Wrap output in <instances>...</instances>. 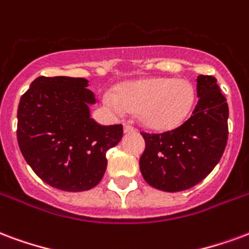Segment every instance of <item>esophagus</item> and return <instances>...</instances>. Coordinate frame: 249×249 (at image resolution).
<instances>
[{
	"label": "esophagus",
	"mask_w": 249,
	"mask_h": 249,
	"mask_svg": "<svg viewBox=\"0 0 249 249\" xmlns=\"http://www.w3.org/2000/svg\"><path fill=\"white\" fill-rule=\"evenodd\" d=\"M135 131V127L131 126L130 123H124V132H134Z\"/></svg>",
	"instance_id": "34e87169"
}]
</instances>
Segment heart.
I'll use <instances>...</instances> for the list:
<instances>
[{
  "label": "heart",
  "instance_id": "b5f03b06",
  "mask_svg": "<svg viewBox=\"0 0 249 249\" xmlns=\"http://www.w3.org/2000/svg\"><path fill=\"white\" fill-rule=\"evenodd\" d=\"M196 98L195 87L186 79L147 78L124 83L111 94L103 97V102L114 111L121 107L139 118L154 130H168L184 122Z\"/></svg>",
  "mask_w": 249,
  "mask_h": 249
}]
</instances>
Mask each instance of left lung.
Listing matches in <instances>:
<instances>
[{
	"label": "left lung",
	"instance_id": "1",
	"mask_svg": "<svg viewBox=\"0 0 249 249\" xmlns=\"http://www.w3.org/2000/svg\"><path fill=\"white\" fill-rule=\"evenodd\" d=\"M216 78L199 75L197 103L191 117L174 130L144 132L146 148L139 159L150 186L167 192L188 190L215 168L228 139V105Z\"/></svg>",
	"mask_w": 249,
	"mask_h": 249
}]
</instances>
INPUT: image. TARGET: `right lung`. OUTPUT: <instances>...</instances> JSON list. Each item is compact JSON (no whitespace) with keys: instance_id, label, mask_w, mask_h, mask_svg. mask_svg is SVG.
Listing matches in <instances>:
<instances>
[{"instance_id":"add662e5","label":"right lung","mask_w":249,"mask_h":249,"mask_svg":"<svg viewBox=\"0 0 249 249\" xmlns=\"http://www.w3.org/2000/svg\"><path fill=\"white\" fill-rule=\"evenodd\" d=\"M85 78L38 77L19 101L17 141L25 160L49 186L87 191L102 180L106 152L123 137L122 124L90 118L95 95Z\"/></svg>"}]
</instances>
